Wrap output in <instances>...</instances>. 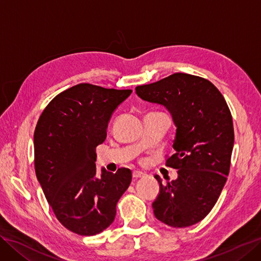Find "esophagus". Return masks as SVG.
I'll return each instance as SVG.
<instances>
[{
	"instance_id": "1",
	"label": "esophagus",
	"mask_w": 261,
	"mask_h": 261,
	"mask_svg": "<svg viewBox=\"0 0 261 261\" xmlns=\"http://www.w3.org/2000/svg\"><path fill=\"white\" fill-rule=\"evenodd\" d=\"M146 174L141 171H133V177L134 178H139V177H144Z\"/></svg>"
}]
</instances>
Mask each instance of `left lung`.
<instances>
[{"label": "left lung", "mask_w": 261, "mask_h": 261, "mask_svg": "<svg viewBox=\"0 0 261 261\" xmlns=\"http://www.w3.org/2000/svg\"><path fill=\"white\" fill-rule=\"evenodd\" d=\"M145 101L163 106L176 126L175 153L167 164L177 178L162 184L152 202L158 220L173 227L198 223L215 206L230 172L234 145L232 115L217 87L199 76L175 73L136 87Z\"/></svg>", "instance_id": "obj_1"}]
</instances>
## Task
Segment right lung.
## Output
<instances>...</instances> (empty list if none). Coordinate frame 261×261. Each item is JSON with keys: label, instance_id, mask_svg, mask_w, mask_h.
Masks as SVG:
<instances>
[{"label": "right lung", "instance_id": "add662e5", "mask_svg": "<svg viewBox=\"0 0 261 261\" xmlns=\"http://www.w3.org/2000/svg\"><path fill=\"white\" fill-rule=\"evenodd\" d=\"M130 89L80 84L53 98L37 123L35 170L55 217L69 231L91 236L111 225L116 203L132 181L129 169H102L96 148L107 138L115 109Z\"/></svg>", "mask_w": 261, "mask_h": 261}]
</instances>
